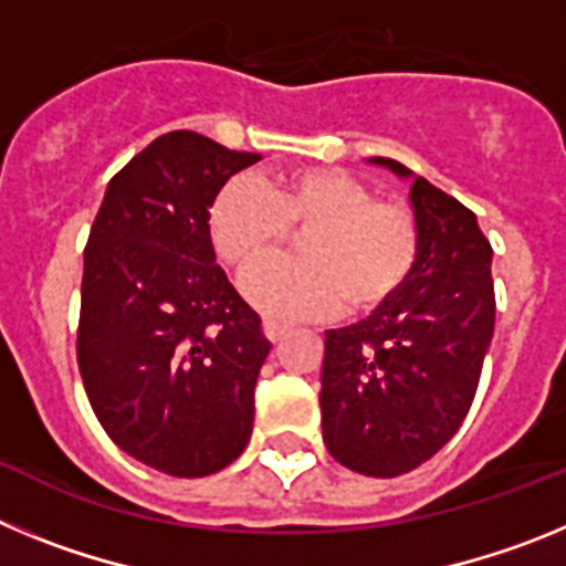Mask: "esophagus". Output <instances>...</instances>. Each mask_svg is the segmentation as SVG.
<instances>
[{"instance_id": "1", "label": "esophagus", "mask_w": 566, "mask_h": 566, "mask_svg": "<svg viewBox=\"0 0 566 566\" xmlns=\"http://www.w3.org/2000/svg\"><path fill=\"white\" fill-rule=\"evenodd\" d=\"M286 323H277V319H263V334H266L269 339H272V343H277L280 337H283V334H286Z\"/></svg>"}]
</instances>
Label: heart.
Listing matches in <instances>:
<instances>
[{"label":"heart","instance_id":"1","mask_svg":"<svg viewBox=\"0 0 566 566\" xmlns=\"http://www.w3.org/2000/svg\"><path fill=\"white\" fill-rule=\"evenodd\" d=\"M300 260H274L247 280L254 306L274 317H363L391 303L419 258V223L408 207L374 198L345 169L306 167L269 181L234 178L209 209V234L234 272L272 258L289 234Z\"/></svg>","mask_w":566,"mask_h":566}]
</instances>
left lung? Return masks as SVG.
Instances as JSON below:
<instances>
[{"label":"left lung","instance_id":"left-lung-1","mask_svg":"<svg viewBox=\"0 0 566 566\" xmlns=\"http://www.w3.org/2000/svg\"><path fill=\"white\" fill-rule=\"evenodd\" d=\"M371 164L411 178L419 258L391 303L326 332L319 408L323 439L339 464L391 479L428 462L468 417L496 294L493 249L476 214L399 161Z\"/></svg>","mask_w":566,"mask_h":566}]
</instances>
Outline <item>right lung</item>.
Here are the masks:
<instances>
[{
  "label": "right lung",
  "instance_id": "right-lung-1",
  "mask_svg": "<svg viewBox=\"0 0 566 566\" xmlns=\"http://www.w3.org/2000/svg\"><path fill=\"white\" fill-rule=\"evenodd\" d=\"M260 161L192 129L113 175L84 249L78 371L124 453L169 476L218 473L252 437L269 343L214 263L209 209Z\"/></svg>",
  "mask_w": 566,
  "mask_h": 566
}]
</instances>
